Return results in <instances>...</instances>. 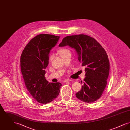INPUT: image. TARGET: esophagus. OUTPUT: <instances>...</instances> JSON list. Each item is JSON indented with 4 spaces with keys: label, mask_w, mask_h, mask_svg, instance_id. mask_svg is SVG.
<instances>
[{
    "label": "esophagus",
    "mask_w": 130,
    "mask_h": 130,
    "mask_svg": "<svg viewBox=\"0 0 130 130\" xmlns=\"http://www.w3.org/2000/svg\"><path fill=\"white\" fill-rule=\"evenodd\" d=\"M71 81V79H65V80H64V82H69V81Z\"/></svg>",
    "instance_id": "obj_1"
}]
</instances>
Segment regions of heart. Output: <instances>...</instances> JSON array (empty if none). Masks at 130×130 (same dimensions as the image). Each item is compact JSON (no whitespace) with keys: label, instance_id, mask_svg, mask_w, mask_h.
Here are the masks:
<instances>
[{"label":"heart","instance_id":"1","mask_svg":"<svg viewBox=\"0 0 130 130\" xmlns=\"http://www.w3.org/2000/svg\"><path fill=\"white\" fill-rule=\"evenodd\" d=\"M58 53L60 54V56L62 57L63 56H65L66 54H67L69 53H71V52H70V51L69 50L66 49H61L60 50H59ZM52 58H53V56H51L50 57V60H51L52 59Z\"/></svg>","mask_w":130,"mask_h":130}]
</instances>
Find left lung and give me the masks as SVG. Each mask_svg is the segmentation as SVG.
<instances>
[{
    "instance_id": "obj_1",
    "label": "left lung",
    "mask_w": 130,
    "mask_h": 130,
    "mask_svg": "<svg viewBox=\"0 0 130 130\" xmlns=\"http://www.w3.org/2000/svg\"><path fill=\"white\" fill-rule=\"evenodd\" d=\"M66 46L75 50L86 72L83 85L76 97L86 103L96 101L104 92L109 74L110 62L105 50L93 38L85 35L64 37L59 47Z\"/></svg>"
}]
</instances>
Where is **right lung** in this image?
Wrapping results in <instances>:
<instances>
[{"label":"right lung","mask_w":130,"mask_h":130,"mask_svg":"<svg viewBox=\"0 0 130 130\" xmlns=\"http://www.w3.org/2000/svg\"><path fill=\"white\" fill-rule=\"evenodd\" d=\"M60 37L40 34L32 38L25 46L20 57V66L25 85L38 102L47 104L57 97L62 84L49 83L45 77V69L49 64L51 50Z\"/></svg>","instance_id":"right-lung-1"}]
</instances>
